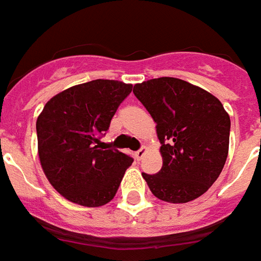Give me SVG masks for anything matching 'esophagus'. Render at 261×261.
I'll list each match as a JSON object with an SVG mask.
<instances>
[{
    "label": "esophagus",
    "mask_w": 261,
    "mask_h": 261,
    "mask_svg": "<svg viewBox=\"0 0 261 261\" xmlns=\"http://www.w3.org/2000/svg\"><path fill=\"white\" fill-rule=\"evenodd\" d=\"M145 153H146V147L143 146V147H140L139 150L135 153V156H136V159H139V160H140V159L143 157V154H145Z\"/></svg>",
    "instance_id": "34e87169"
}]
</instances>
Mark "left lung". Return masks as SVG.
Instances as JSON below:
<instances>
[{
  "mask_svg": "<svg viewBox=\"0 0 261 261\" xmlns=\"http://www.w3.org/2000/svg\"><path fill=\"white\" fill-rule=\"evenodd\" d=\"M153 121L163 156L162 170L146 174L154 197L184 204L208 191L222 171L230 118L221 101L180 79L160 77L134 87Z\"/></svg>",
  "mask_w": 261,
  "mask_h": 261,
  "instance_id": "8db88e82",
  "label": "left lung"
}]
</instances>
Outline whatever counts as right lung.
Here are the masks:
<instances>
[{
    "label": "right lung",
    "mask_w": 261,
    "mask_h": 261,
    "mask_svg": "<svg viewBox=\"0 0 261 261\" xmlns=\"http://www.w3.org/2000/svg\"><path fill=\"white\" fill-rule=\"evenodd\" d=\"M132 86L92 80L51 98L36 121L39 159L57 193L83 206H101L115 197L134 159L105 149L101 138Z\"/></svg>",
    "instance_id": "obj_1"
}]
</instances>
